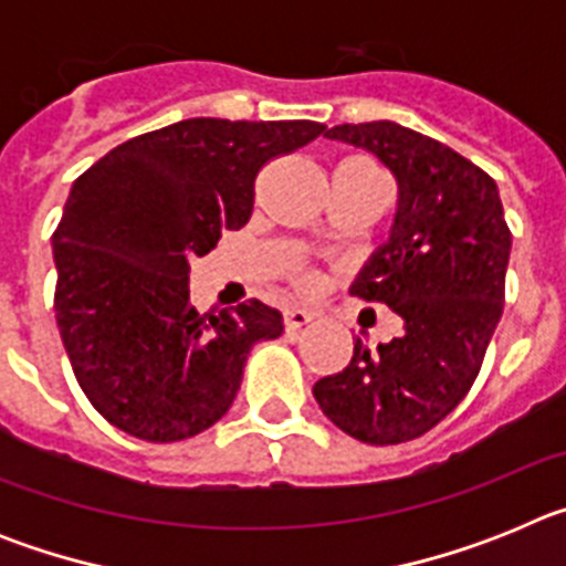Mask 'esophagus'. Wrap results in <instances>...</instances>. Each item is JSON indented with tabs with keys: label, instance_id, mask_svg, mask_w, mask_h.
I'll use <instances>...</instances> for the list:
<instances>
[{
	"label": "esophagus",
	"instance_id": "esophagus-1",
	"mask_svg": "<svg viewBox=\"0 0 566 566\" xmlns=\"http://www.w3.org/2000/svg\"><path fill=\"white\" fill-rule=\"evenodd\" d=\"M314 319L312 312H306V308H289L286 312V332H300L303 326H308Z\"/></svg>",
	"mask_w": 566,
	"mask_h": 566
}]
</instances>
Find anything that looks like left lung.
I'll list each match as a JSON object with an SVG mask.
<instances>
[{"label":"left lung","mask_w":566,"mask_h":566,"mask_svg":"<svg viewBox=\"0 0 566 566\" xmlns=\"http://www.w3.org/2000/svg\"><path fill=\"white\" fill-rule=\"evenodd\" d=\"M377 155L397 181L388 240L354 277V297L402 317V334L314 385L339 431L368 444L428 433L470 391L504 308L510 229L496 181L451 147L394 122L326 133Z\"/></svg>","instance_id":"8db88e82"}]
</instances>
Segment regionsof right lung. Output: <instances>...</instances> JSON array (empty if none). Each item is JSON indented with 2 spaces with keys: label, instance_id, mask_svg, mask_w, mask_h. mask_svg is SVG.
I'll return each mask as SVG.
<instances>
[{
  "label": "right lung",
  "instance_id": "obj_1",
  "mask_svg": "<svg viewBox=\"0 0 566 566\" xmlns=\"http://www.w3.org/2000/svg\"><path fill=\"white\" fill-rule=\"evenodd\" d=\"M326 124L187 118L118 144L76 178L53 234L56 323L98 413L144 442L212 428L238 397L252 345L283 334L249 300L195 312L189 260L254 207V178Z\"/></svg>",
  "mask_w": 566,
  "mask_h": 566
}]
</instances>
